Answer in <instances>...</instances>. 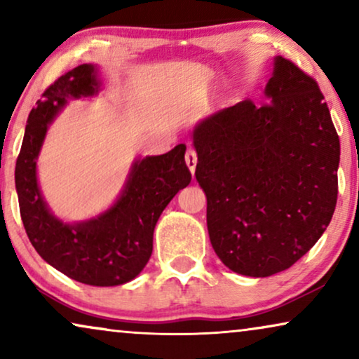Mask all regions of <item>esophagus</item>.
<instances>
[{
	"mask_svg": "<svg viewBox=\"0 0 359 359\" xmlns=\"http://www.w3.org/2000/svg\"><path fill=\"white\" fill-rule=\"evenodd\" d=\"M184 160H186V165H188L189 171H191V173L194 175V171H196V165H198V155H196V151H194L193 149H188V150H186Z\"/></svg>",
	"mask_w": 359,
	"mask_h": 359,
	"instance_id": "1",
	"label": "esophagus"
}]
</instances>
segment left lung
<instances>
[{
	"label": "left lung",
	"instance_id": "left-lung-1",
	"mask_svg": "<svg viewBox=\"0 0 359 359\" xmlns=\"http://www.w3.org/2000/svg\"><path fill=\"white\" fill-rule=\"evenodd\" d=\"M264 95L194 127L196 180L208 198L214 252L238 274L291 268L330 224L338 196L340 139L317 81L274 58Z\"/></svg>",
	"mask_w": 359,
	"mask_h": 359
}]
</instances>
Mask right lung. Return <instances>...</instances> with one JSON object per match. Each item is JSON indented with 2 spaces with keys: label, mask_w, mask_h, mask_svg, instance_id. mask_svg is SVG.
Here are the masks:
<instances>
[{
  "label": "right lung",
  "mask_w": 359,
  "mask_h": 359,
  "mask_svg": "<svg viewBox=\"0 0 359 359\" xmlns=\"http://www.w3.org/2000/svg\"><path fill=\"white\" fill-rule=\"evenodd\" d=\"M100 91L96 68L78 65L43 91L29 114L16 161L19 210L36 252L68 278L90 286H119L145 268L154 250L156 220L180 189L191 181L186 145L165 155L145 156L132 165L126 188L114 205L95 219L63 224L50 212L37 184V156L48 126L68 97Z\"/></svg>",
  "instance_id": "obj_1"
}]
</instances>
